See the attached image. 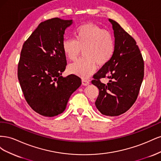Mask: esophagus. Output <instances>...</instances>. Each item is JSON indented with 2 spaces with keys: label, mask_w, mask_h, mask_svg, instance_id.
<instances>
[{
  "label": "esophagus",
  "mask_w": 161,
  "mask_h": 161,
  "mask_svg": "<svg viewBox=\"0 0 161 161\" xmlns=\"http://www.w3.org/2000/svg\"><path fill=\"white\" fill-rule=\"evenodd\" d=\"M89 83H90L89 80H88L87 79H82V84L83 85H89Z\"/></svg>",
  "instance_id": "esophagus-1"
}]
</instances>
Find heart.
Masks as SVG:
<instances>
[{
	"label": "heart",
	"mask_w": 161,
	"mask_h": 161,
	"mask_svg": "<svg viewBox=\"0 0 161 161\" xmlns=\"http://www.w3.org/2000/svg\"><path fill=\"white\" fill-rule=\"evenodd\" d=\"M75 40L68 39L62 42L66 56L75 60L82 50L83 57L71 64L69 72L82 78H88L96 69L97 64L102 66L113 57L115 44L112 34L92 23L84 24L75 31Z\"/></svg>",
	"instance_id": "b5f03b06"
}]
</instances>
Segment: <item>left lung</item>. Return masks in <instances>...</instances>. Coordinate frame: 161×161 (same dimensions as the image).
<instances>
[{"label": "left lung", "mask_w": 161, "mask_h": 161, "mask_svg": "<svg viewBox=\"0 0 161 161\" xmlns=\"http://www.w3.org/2000/svg\"><path fill=\"white\" fill-rule=\"evenodd\" d=\"M114 31L115 48L109 62L93 76L91 82L98 87L95 101L101 113L118 116L127 111L137 99L144 75V63L134 39L116 21L109 19ZM110 80L107 85L102 77Z\"/></svg>", "instance_id": "8db88e82"}]
</instances>
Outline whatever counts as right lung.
<instances>
[{"label": "right lung", "instance_id": "obj_1", "mask_svg": "<svg viewBox=\"0 0 161 161\" xmlns=\"http://www.w3.org/2000/svg\"><path fill=\"white\" fill-rule=\"evenodd\" d=\"M72 23L56 17L42 22L23 45L17 70L19 84L29 105L43 116L62 114L81 85L75 75L61 76L67 65L62 50L64 31Z\"/></svg>", "mask_w": 161, "mask_h": 161}]
</instances>
